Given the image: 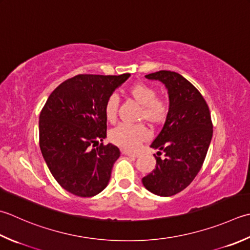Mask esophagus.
<instances>
[{
    "label": "esophagus",
    "mask_w": 250,
    "mask_h": 250,
    "mask_svg": "<svg viewBox=\"0 0 250 250\" xmlns=\"http://www.w3.org/2000/svg\"><path fill=\"white\" fill-rule=\"evenodd\" d=\"M122 154L125 156H130V157H139L140 154L138 153H132V151H128V150H122Z\"/></svg>",
    "instance_id": "obj_1"
}]
</instances>
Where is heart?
Returning <instances> with one entry per match:
<instances>
[{
    "mask_svg": "<svg viewBox=\"0 0 250 250\" xmlns=\"http://www.w3.org/2000/svg\"><path fill=\"white\" fill-rule=\"evenodd\" d=\"M129 95L141 105L139 118L151 125H161L167 118L168 105L165 101L156 99V91L144 83H135L129 87ZM119 100L112 94L107 99L104 107L105 118L115 122L118 114ZM148 130L143 125H119L109 132V140L115 145L125 149H134L139 144L148 139Z\"/></svg>",
    "mask_w": 250,
    "mask_h": 250,
    "instance_id": "b5f03b06",
    "label": "heart"
}]
</instances>
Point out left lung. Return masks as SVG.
<instances>
[{"label": "left lung", "mask_w": 250, "mask_h": 250, "mask_svg": "<svg viewBox=\"0 0 250 250\" xmlns=\"http://www.w3.org/2000/svg\"><path fill=\"white\" fill-rule=\"evenodd\" d=\"M165 84L169 96V110L165 125L150 147L156 167L142 183L158 196L180 193L192 183L206 158L212 139L209 107L199 91L180 73L160 70L145 76ZM165 154L160 158L161 151Z\"/></svg>", "instance_id": "obj_1"}]
</instances>
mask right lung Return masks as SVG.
Returning a JSON list of instances; mask_svg holds the SVG:
<instances>
[{"label":"right lung","instance_id":"1","mask_svg":"<svg viewBox=\"0 0 250 250\" xmlns=\"http://www.w3.org/2000/svg\"><path fill=\"white\" fill-rule=\"evenodd\" d=\"M120 76L78 75L58 85L39 117V139L44 160L58 184L80 197H92L108 185L119 158L106 138L107 99L125 82Z\"/></svg>","mask_w":250,"mask_h":250}]
</instances>
